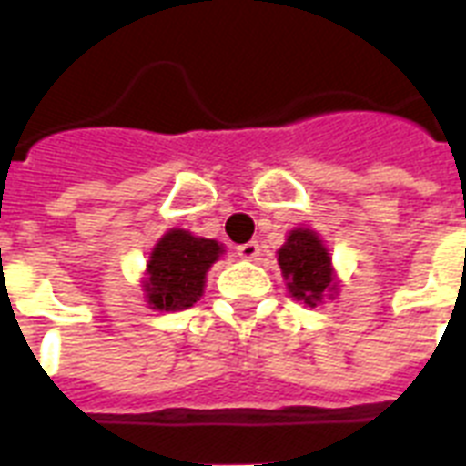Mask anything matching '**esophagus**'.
<instances>
[{"label":"esophagus","instance_id":"obj_1","mask_svg":"<svg viewBox=\"0 0 466 466\" xmlns=\"http://www.w3.org/2000/svg\"><path fill=\"white\" fill-rule=\"evenodd\" d=\"M237 253H239V258H246V260L258 258L260 244H258V241H248V244H241V246H237Z\"/></svg>","mask_w":466,"mask_h":466}]
</instances>
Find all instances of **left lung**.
Returning <instances> with one entry per match:
<instances>
[{
  "label": "left lung",
  "mask_w": 466,
  "mask_h": 466,
  "mask_svg": "<svg viewBox=\"0 0 466 466\" xmlns=\"http://www.w3.org/2000/svg\"><path fill=\"white\" fill-rule=\"evenodd\" d=\"M278 263L287 289L297 301L306 306H319L328 294L338 292V279L332 272V258L313 229L299 227L287 237L278 251Z\"/></svg>",
  "instance_id": "8db88e82"
}]
</instances>
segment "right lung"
<instances>
[{"label":"right lung","mask_w":466,"mask_h":466,"mask_svg":"<svg viewBox=\"0 0 466 466\" xmlns=\"http://www.w3.org/2000/svg\"><path fill=\"white\" fill-rule=\"evenodd\" d=\"M222 244L169 229L155 244L143 279L146 301L155 311H184L203 297L206 272L220 258Z\"/></svg>","instance_id":"add662e5"}]
</instances>
